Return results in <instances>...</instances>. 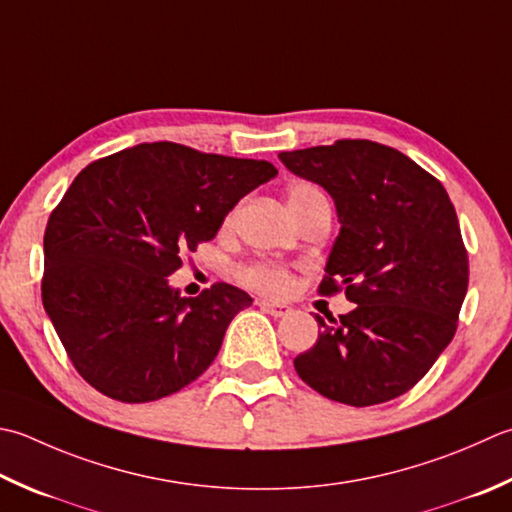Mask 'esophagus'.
<instances>
[{"label":"esophagus","mask_w":512,"mask_h":512,"mask_svg":"<svg viewBox=\"0 0 512 512\" xmlns=\"http://www.w3.org/2000/svg\"><path fill=\"white\" fill-rule=\"evenodd\" d=\"M259 306H262L264 313L273 315V317H286L290 313V306L277 304V302H266V299H262V302H259Z\"/></svg>","instance_id":"esophagus-1"}]
</instances>
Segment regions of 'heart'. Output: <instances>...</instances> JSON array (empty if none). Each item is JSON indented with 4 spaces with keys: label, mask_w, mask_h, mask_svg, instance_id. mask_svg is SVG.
I'll list each match as a JSON object with an SVG mask.
<instances>
[{
    "label": "heart",
    "mask_w": 512,
    "mask_h": 512,
    "mask_svg": "<svg viewBox=\"0 0 512 512\" xmlns=\"http://www.w3.org/2000/svg\"><path fill=\"white\" fill-rule=\"evenodd\" d=\"M286 204H288V210L293 217L304 215V213H308V210H313L317 206H330L324 190L315 184H308V182H299V184L290 186L286 193ZM237 213H239V206H235L226 215V219H224L226 228L235 224ZM239 279H242L246 286L262 290V293H268V295H284L290 286V275L286 268L275 266V264H264V262L244 266L242 270H239Z\"/></svg>",
    "instance_id": "heart-1"
}]
</instances>
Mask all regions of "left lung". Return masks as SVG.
I'll list each match as a JSON object with an SVG mask.
<instances>
[{
	"instance_id": "obj_1",
	"label": "left lung",
	"mask_w": 512,
	"mask_h": 512,
	"mask_svg": "<svg viewBox=\"0 0 512 512\" xmlns=\"http://www.w3.org/2000/svg\"><path fill=\"white\" fill-rule=\"evenodd\" d=\"M333 197L339 235L319 293L357 304L315 315V346L295 357L304 382L333 402L384 404L408 393L450 344L468 290V253L446 188L399 150L339 139L279 153Z\"/></svg>"
}]
</instances>
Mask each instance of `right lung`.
<instances>
[{
    "label": "right lung",
    "mask_w": 512,
    "mask_h": 512,
    "mask_svg": "<svg viewBox=\"0 0 512 512\" xmlns=\"http://www.w3.org/2000/svg\"><path fill=\"white\" fill-rule=\"evenodd\" d=\"M275 175L264 159L153 142L75 177L46 224L42 302L90 386L117 402H155L213 364L253 299L224 282L182 297L168 275Z\"/></svg>",
    "instance_id": "1"
}]
</instances>
